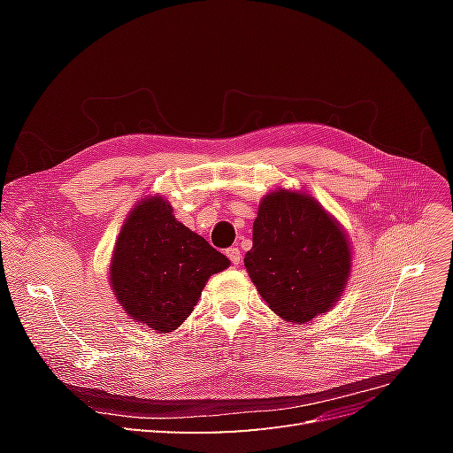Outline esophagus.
I'll list each match as a JSON object with an SVG mask.
<instances>
[{
    "label": "esophagus",
    "mask_w": 453,
    "mask_h": 453,
    "mask_svg": "<svg viewBox=\"0 0 453 453\" xmlns=\"http://www.w3.org/2000/svg\"><path fill=\"white\" fill-rule=\"evenodd\" d=\"M226 257L230 258V263H232V265H240L242 253H240V250H238V248H228V250H226Z\"/></svg>",
    "instance_id": "34e87169"
}]
</instances>
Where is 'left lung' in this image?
<instances>
[{"mask_svg":"<svg viewBox=\"0 0 453 453\" xmlns=\"http://www.w3.org/2000/svg\"><path fill=\"white\" fill-rule=\"evenodd\" d=\"M245 268L280 318L306 323L331 310L349 276V243L311 196L270 193L258 205Z\"/></svg>","mask_w":453,"mask_h":453,"instance_id":"left-lung-1","label":"left lung"}]
</instances>
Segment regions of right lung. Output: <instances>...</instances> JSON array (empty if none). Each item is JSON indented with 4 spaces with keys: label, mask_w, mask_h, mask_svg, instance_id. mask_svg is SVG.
Segmentation results:
<instances>
[{
    "label": "right lung",
    "mask_w": 453,
    "mask_h": 453,
    "mask_svg": "<svg viewBox=\"0 0 453 453\" xmlns=\"http://www.w3.org/2000/svg\"><path fill=\"white\" fill-rule=\"evenodd\" d=\"M230 260L150 198L128 215L113 251L111 285L132 319L172 333L193 313L205 281Z\"/></svg>",
    "instance_id": "obj_1"
}]
</instances>
